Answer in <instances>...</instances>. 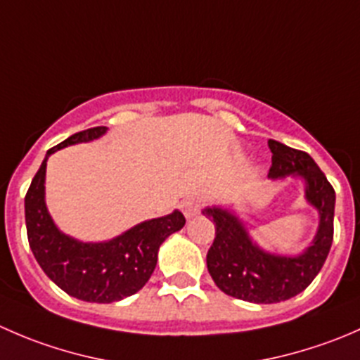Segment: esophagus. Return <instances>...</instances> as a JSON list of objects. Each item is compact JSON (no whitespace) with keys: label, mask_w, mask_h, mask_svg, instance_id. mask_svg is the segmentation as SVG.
Masks as SVG:
<instances>
[{"label":"esophagus","mask_w":360,"mask_h":360,"mask_svg":"<svg viewBox=\"0 0 360 360\" xmlns=\"http://www.w3.org/2000/svg\"><path fill=\"white\" fill-rule=\"evenodd\" d=\"M202 203H203V200L200 197H197V195H191V197H186L183 202H181V209H183L184 216H186L188 219H191V217L197 216V214L200 212Z\"/></svg>","instance_id":"esophagus-1"}]
</instances>
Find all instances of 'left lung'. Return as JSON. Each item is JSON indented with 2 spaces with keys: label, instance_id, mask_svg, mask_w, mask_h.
<instances>
[{
  "label": "left lung",
  "instance_id": "8db88e82",
  "mask_svg": "<svg viewBox=\"0 0 360 360\" xmlns=\"http://www.w3.org/2000/svg\"><path fill=\"white\" fill-rule=\"evenodd\" d=\"M271 167L268 177L301 176L307 183V200L321 214L314 244L296 257L275 256L261 250L249 238L244 224L228 210H203L216 226V237L207 252V270L217 288L228 296L250 303H278L296 296L321 271L335 233V188L308 153L270 139Z\"/></svg>",
  "mask_w": 360,
  "mask_h": 360
}]
</instances>
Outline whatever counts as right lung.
Instances as JSON below:
<instances>
[{"label":"right lung","mask_w":360,"mask_h":360,"mask_svg":"<svg viewBox=\"0 0 360 360\" xmlns=\"http://www.w3.org/2000/svg\"><path fill=\"white\" fill-rule=\"evenodd\" d=\"M104 132L106 127H94L50 148L24 202L29 248L41 270L69 296L90 303H112L143 289L157 266L162 242L186 223L183 212L174 210L103 244H83L57 230L45 205L46 160L60 148L97 139Z\"/></svg>","instance_id":"obj_1"}]
</instances>
